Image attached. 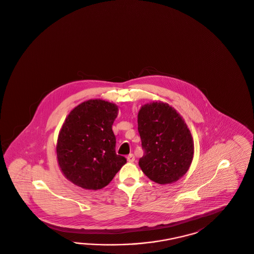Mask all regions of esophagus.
Returning <instances> with one entry per match:
<instances>
[{
    "instance_id": "34e87169",
    "label": "esophagus",
    "mask_w": 254,
    "mask_h": 254,
    "mask_svg": "<svg viewBox=\"0 0 254 254\" xmlns=\"http://www.w3.org/2000/svg\"><path fill=\"white\" fill-rule=\"evenodd\" d=\"M127 158V161H128V162H133V161L135 160V157H134L133 154H129Z\"/></svg>"
}]
</instances>
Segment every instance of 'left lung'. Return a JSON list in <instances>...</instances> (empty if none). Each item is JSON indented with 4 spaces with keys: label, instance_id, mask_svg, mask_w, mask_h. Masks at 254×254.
<instances>
[{
    "label": "left lung",
    "instance_id": "obj_1",
    "mask_svg": "<svg viewBox=\"0 0 254 254\" xmlns=\"http://www.w3.org/2000/svg\"><path fill=\"white\" fill-rule=\"evenodd\" d=\"M138 130L144 151L139 165L149 179L171 184L187 173L192 161V137L174 108L161 102L142 106Z\"/></svg>",
    "mask_w": 254,
    "mask_h": 254
}]
</instances>
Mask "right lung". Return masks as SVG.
<instances>
[{
    "label": "right lung",
    "mask_w": 254,
    "mask_h": 254,
    "mask_svg": "<svg viewBox=\"0 0 254 254\" xmlns=\"http://www.w3.org/2000/svg\"><path fill=\"white\" fill-rule=\"evenodd\" d=\"M118 108L92 99L77 106L62 127L57 158L63 174L86 190H100L109 184L127 162L115 152L113 124Z\"/></svg>",
    "instance_id": "right-lung-1"
}]
</instances>
